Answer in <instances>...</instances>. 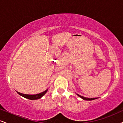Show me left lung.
Here are the masks:
<instances>
[{"label":"left lung","mask_w":123,"mask_h":123,"mask_svg":"<svg viewBox=\"0 0 123 123\" xmlns=\"http://www.w3.org/2000/svg\"><path fill=\"white\" fill-rule=\"evenodd\" d=\"M77 95H78V96H79L80 98H83V100H95L96 99V98H85V97L81 96V95H78V94H77Z\"/></svg>","instance_id":"1"}]
</instances>
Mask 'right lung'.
<instances>
[{"label": "right lung", "instance_id": "obj_1", "mask_svg": "<svg viewBox=\"0 0 123 123\" xmlns=\"http://www.w3.org/2000/svg\"><path fill=\"white\" fill-rule=\"evenodd\" d=\"M48 89H46V90L44 91L43 92H41L40 93L38 94H36V95H27V94H23L22 93H20L19 92H17L18 94H19L20 96H22L24 98H28V99L30 100H37V99H39L42 98V96H43L46 93V92H47Z\"/></svg>", "mask_w": 123, "mask_h": 123}]
</instances>
